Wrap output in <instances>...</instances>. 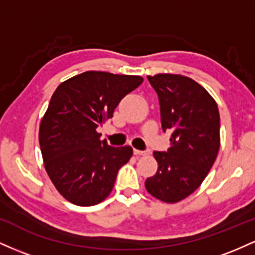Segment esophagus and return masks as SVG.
<instances>
[{"instance_id":"obj_1","label":"esophagus","mask_w":255,"mask_h":255,"mask_svg":"<svg viewBox=\"0 0 255 255\" xmlns=\"http://www.w3.org/2000/svg\"><path fill=\"white\" fill-rule=\"evenodd\" d=\"M134 154H135V156H145V154H148V152L147 151L134 150Z\"/></svg>"}]
</instances>
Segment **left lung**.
Listing matches in <instances>:
<instances>
[{
    "instance_id": "left-lung-1",
    "label": "left lung",
    "mask_w": 255,
    "mask_h": 255,
    "mask_svg": "<svg viewBox=\"0 0 255 255\" xmlns=\"http://www.w3.org/2000/svg\"><path fill=\"white\" fill-rule=\"evenodd\" d=\"M160 105L163 130L171 131L170 147L154 151L156 175L145 187L152 197L174 204L191 195L203 183L217 158L219 111L201 85L180 74L148 75Z\"/></svg>"
}]
</instances>
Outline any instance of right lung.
Masks as SVG:
<instances>
[{
	"mask_svg": "<svg viewBox=\"0 0 255 255\" xmlns=\"http://www.w3.org/2000/svg\"><path fill=\"white\" fill-rule=\"evenodd\" d=\"M137 75L89 71L58 85L39 126L44 166L60 194L79 206L103 201L130 146L113 147L97 128L113 118L121 99L142 83Z\"/></svg>",
	"mask_w": 255,
	"mask_h": 255,
	"instance_id": "1",
	"label": "right lung"
}]
</instances>
